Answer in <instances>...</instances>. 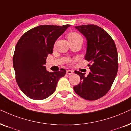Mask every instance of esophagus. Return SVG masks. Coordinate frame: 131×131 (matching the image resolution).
Instances as JSON below:
<instances>
[{
    "label": "esophagus",
    "instance_id": "34e87169",
    "mask_svg": "<svg viewBox=\"0 0 131 131\" xmlns=\"http://www.w3.org/2000/svg\"><path fill=\"white\" fill-rule=\"evenodd\" d=\"M74 73V71L72 70H67L66 71V73L67 74H72Z\"/></svg>",
    "mask_w": 131,
    "mask_h": 131
}]
</instances>
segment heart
<instances>
[{
    "label": "heart",
    "instance_id": "heart-1",
    "mask_svg": "<svg viewBox=\"0 0 131 131\" xmlns=\"http://www.w3.org/2000/svg\"><path fill=\"white\" fill-rule=\"evenodd\" d=\"M67 38H68V40L69 41L76 40H82V37H81V35L79 34H78V32H69L67 35Z\"/></svg>",
    "mask_w": 131,
    "mask_h": 131
}]
</instances>
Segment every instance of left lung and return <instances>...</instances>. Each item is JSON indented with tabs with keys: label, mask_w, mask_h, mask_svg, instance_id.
<instances>
[{
	"label": "left lung",
	"mask_w": 131,
	"mask_h": 131,
	"mask_svg": "<svg viewBox=\"0 0 131 131\" xmlns=\"http://www.w3.org/2000/svg\"><path fill=\"white\" fill-rule=\"evenodd\" d=\"M87 40L85 59L90 64L87 76L79 71L81 82L73 87L76 94L88 101L105 96L111 88L118 70V54L115 43L103 29L94 25L75 26Z\"/></svg>",
	"instance_id": "obj_1"
}]
</instances>
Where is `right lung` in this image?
<instances>
[{
  "label": "right lung",
  "instance_id": "obj_1",
  "mask_svg": "<svg viewBox=\"0 0 131 131\" xmlns=\"http://www.w3.org/2000/svg\"><path fill=\"white\" fill-rule=\"evenodd\" d=\"M70 26L40 25L25 32L18 41L13 59L16 82L30 99H46L66 74L65 69L49 72L45 65L56 40Z\"/></svg>",
  "mask_w": 131,
  "mask_h": 131
}]
</instances>
